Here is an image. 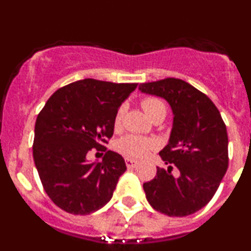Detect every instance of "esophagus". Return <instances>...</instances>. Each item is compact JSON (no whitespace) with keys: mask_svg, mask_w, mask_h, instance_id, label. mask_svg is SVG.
<instances>
[{"mask_svg":"<svg viewBox=\"0 0 251 251\" xmlns=\"http://www.w3.org/2000/svg\"><path fill=\"white\" fill-rule=\"evenodd\" d=\"M126 165H127L128 168H133L138 165V161H136V159H132V158H126Z\"/></svg>","mask_w":251,"mask_h":251,"instance_id":"esophagus-1","label":"esophagus"}]
</instances>
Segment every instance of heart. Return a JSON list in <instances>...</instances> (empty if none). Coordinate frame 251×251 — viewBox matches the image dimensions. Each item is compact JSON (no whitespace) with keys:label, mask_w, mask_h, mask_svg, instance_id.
Listing matches in <instances>:
<instances>
[{"label":"heart","mask_w":251,"mask_h":251,"mask_svg":"<svg viewBox=\"0 0 251 251\" xmlns=\"http://www.w3.org/2000/svg\"><path fill=\"white\" fill-rule=\"evenodd\" d=\"M142 108L146 112V114L150 117L151 119H154L157 117H163L165 118L167 108H166L165 101L162 99L156 98V97H148L142 100ZM124 108L121 106L114 117V128L118 129L121 127L122 118H123ZM154 147V142L152 139L143 138V137L133 136V134H128L124 136L123 138L119 139L117 142V151L122 153L123 156L129 157V158H139V157L146 156L152 148Z\"/></svg>","instance_id":"b5f03b06"}]
</instances>
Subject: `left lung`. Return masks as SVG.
<instances>
[{"instance_id": "left-lung-1", "label": "left lung", "mask_w": 251, "mask_h": 251, "mask_svg": "<svg viewBox=\"0 0 251 251\" xmlns=\"http://www.w3.org/2000/svg\"><path fill=\"white\" fill-rule=\"evenodd\" d=\"M139 92L165 99L174 122L170 139L159 152L168 165L157 167L156 177L143 183L148 202L168 216H187L210 202L225 176L227 132L215 104L203 93L181 79L139 84ZM175 165L179 176L170 171Z\"/></svg>"}]
</instances>
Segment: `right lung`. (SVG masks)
<instances>
[{
  "label": "right lung",
  "mask_w": 251,
  "mask_h": 251,
  "mask_svg": "<svg viewBox=\"0 0 251 251\" xmlns=\"http://www.w3.org/2000/svg\"><path fill=\"white\" fill-rule=\"evenodd\" d=\"M137 84L84 79L56 90L35 123L34 162L44 190L64 211L88 215L109 202L127 166L117 152L101 162L86 153L100 150L114 132V117Z\"/></svg>",
  "instance_id": "right-lung-1"
}]
</instances>
